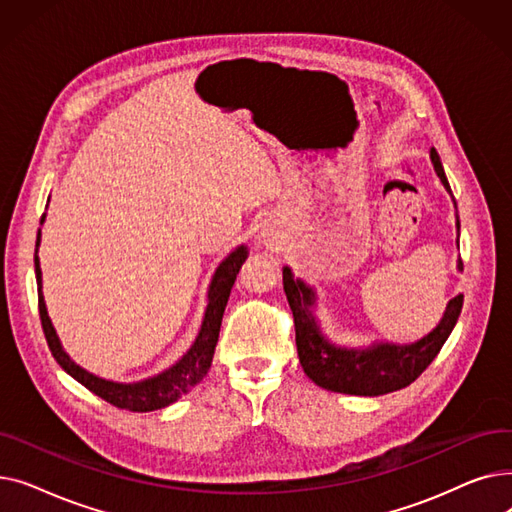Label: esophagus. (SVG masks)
Returning <instances> with one entry per match:
<instances>
[{
	"label": "esophagus",
	"instance_id": "esophagus-1",
	"mask_svg": "<svg viewBox=\"0 0 512 512\" xmlns=\"http://www.w3.org/2000/svg\"><path fill=\"white\" fill-rule=\"evenodd\" d=\"M259 245H263V249L276 251L282 245V234L276 226H263V230L259 232Z\"/></svg>",
	"mask_w": 512,
	"mask_h": 512
}]
</instances>
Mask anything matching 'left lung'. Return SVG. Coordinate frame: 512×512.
<instances>
[{
  "label": "left lung",
  "instance_id": "8db88e82",
  "mask_svg": "<svg viewBox=\"0 0 512 512\" xmlns=\"http://www.w3.org/2000/svg\"><path fill=\"white\" fill-rule=\"evenodd\" d=\"M429 159H432L436 176L446 188V193L452 197L440 155L434 147L429 149ZM452 203L456 209L454 197ZM459 236L461 222L459 215H456V245H459ZM456 270L463 272L461 259L456 263ZM282 280L294 317V330H297L299 361L305 373L319 388L340 394L382 396L415 382L440 353L463 309V294H456L454 299L448 301L438 326L415 342L396 344L388 340H375L367 346H340L321 332L313 311L317 301L313 286H309L303 278H294L288 265L282 267Z\"/></svg>",
  "mask_w": 512,
  "mask_h": 512
}]
</instances>
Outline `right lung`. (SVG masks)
<instances>
[{"label":"right lung","mask_w":512,"mask_h":512,"mask_svg":"<svg viewBox=\"0 0 512 512\" xmlns=\"http://www.w3.org/2000/svg\"><path fill=\"white\" fill-rule=\"evenodd\" d=\"M45 222V213L41 218V224ZM39 245H41V228L37 232V249H35V276H37V292H39V315H41V326L49 344V351L60 363V367L72 375V378L83 384L87 390L97 394L99 398L107 400L110 405L134 413H147V411H157L164 409L184 394L191 392L203 378L207 375L213 353H215V344H218L220 336V326H222V317L224 309L230 297V290L234 286L236 274L240 272V265L245 263L249 257L247 245L236 247L232 253H228L222 263L215 267V272L211 276L209 288H207V307L205 315L201 321L199 334L191 348L168 369L159 371L157 375H151V378L139 380V382H114V380H105L99 378V375L87 371L74 363L70 355L64 351V346L58 338L56 328H53L45 297H43V276H41V265H39Z\"/></svg>","instance_id":"right-lung-1"}]
</instances>
